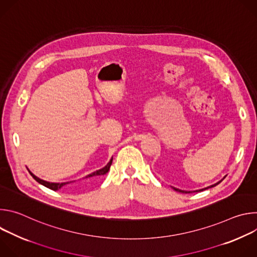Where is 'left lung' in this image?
Masks as SVG:
<instances>
[{
  "instance_id": "left-lung-1",
  "label": "left lung",
  "mask_w": 257,
  "mask_h": 257,
  "mask_svg": "<svg viewBox=\"0 0 257 257\" xmlns=\"http://www.w3.org/2000/svg\"><path fill=\"white\" fill-rule=\"evenodd\" d=\"M226 178V176L221 180V181H218L217 183H215V184H213V185H210V186H208V187H206V188H203V189H199V190H195V191H185V190H181V189H178V188H175V187H172L175 191H178V192H181V193H191V192H196V191H202V190H204V189H208V188H211V187H214V186H216L217 184H219V183H221L224 179Z\"/></svg>"
}]
</instances>
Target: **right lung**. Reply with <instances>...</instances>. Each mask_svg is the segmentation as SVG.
I'll return each mask as SVG.
<instances>
[{
    "label": "right lung",
    "mask_w": 257,
    "mask_h": 257,
    "mask_svg": "<svg viewBox=\"0 0 257 257\" xmlns=\"http://www.w3.org/2000/svg\"><path fill=\"white\" fill-rule=\"evenodd\" d=\"M112 162H113V158H112L111 160H109V162L106 164V166H104L102 169L97 170V171H95V172H93V173L87 175L85 178L88 179V180H91V179H96V178H98V177H100V176H102V175H105V174L108 172L109 167H111V165H112ZM28 172L30 173V175L32 176V178H33L36 182H39L40 184H42V185L46 186L47 188H49V189H51V190H54V191H57V190L61 189L63 186H65V185L69 184V183H72V182H73V181H72V182H63V183L48 182V181H45V180L40 179L39 177H36V176H35L34 174H32L30 171H28Z\"/></svg>",
    "instance_id": "right-lung-1"
}]
</instances>
